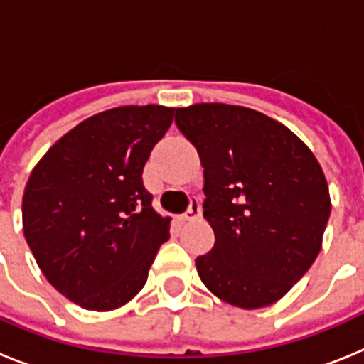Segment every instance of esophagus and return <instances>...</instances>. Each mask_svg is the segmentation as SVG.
<instances>
[{"mask_svg": "<svg viewBox=\"0 0 364 364\" xmlns=\"http://www.w3.org/2000/svg\"><path fill=\"white\" fill-rule=\"evenodd\" d=\"M200 215H202V210L198 200H191L188 211L184 213V220H197V218H200Z\"/></svg>", "mask_w": 364, "mask_h": 364, "instance_id": "34e87169", "label": "esophagus"}]
</instances>
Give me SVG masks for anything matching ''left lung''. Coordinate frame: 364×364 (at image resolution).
I'll return each mask as SVG.
<instances>
[{
    "instance_id": "obj_1",
    "label": "left lung",
    "mask_w": 364,
    "mask_h": 364,
    "mask_svg": "<svg viewBox=\"0 0 364 364\" xmlns=\"http://www.w3.org/2000/svg\"><path fill=\"white\" fill-rule=\"evenodd\" d=\"M175 122L204 167L215 246L195 260L202 282L231 306H269L323 246L332 202L319 162L286 125L253 109L195 104L176 109Z\"/></svg>"
}]
</instances>
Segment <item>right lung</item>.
<instances>
[{
  "label": "right lung",
  "instance_id": "right-lung-1",
  "mask_svg": "<svg viewBox=\"0 0 364 364\" xmlns=\"http://www.w3.org/2000/svg\"><path fill=\"white\" fill-rule=\"evenodd\" d=\"M173 107L122 105L87 118L34 166L23 233L45 279L92 311L124 306L147 281L171 218L151 205L144 166Z\"/></svg>",
  "mask_w": 364,
  "mask_h": 364
}]
</instances>
